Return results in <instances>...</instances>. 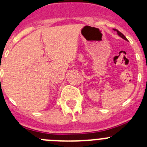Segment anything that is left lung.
<instances>
[{"label":"left lung","mask_w":147,"mask_h":147,"mask_svg":"<svg viewBox=\"0 0 147 147\" xmlns=\"http://www.w3.org/2000/svg\"><path fill=\"white\" fill-rule=\"evenodd\" d=\"M114 30H115V31H116V32H117V34L119 35V36H120L121 37H122V38L124 39V40H127V39L126 38L125 36H124V35L123 34H122L121 32H119V31H118L117 29H115V28H114Z\"/></svg>","instance_id":"8db88e82"}]
</instances>
